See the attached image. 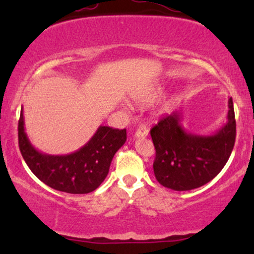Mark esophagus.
Instances as JSON below:
<instances>
[{
  "label": "esophagus",
  "instance_id": "34e87169",
  "mask_svg": "<svg viewBox=\"0 0 254 254\" xmlns=\"http://www.w3.org/2000/svg\"><path fill=\"white\" fill-rule=\"evenodd\" d=\"M148 132H149V131H148V127H145V125L141 124L138 127H137V130L135 132V137L136 138H139V137H147Z\"/></svg>",
  "mask_w": 254,
  "mask_h": 254
}]
</instances>
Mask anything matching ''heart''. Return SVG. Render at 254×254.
Segmentation results:
<instances>
[{"mask_svg":"<svg viewBox=\"0 0 254 254\" xmlns=\"http://www.w3.org/2000/svg\"><path fill=\"white\" fill-rule=\"evenodd\" d=\"M159 94H160L159 89H150V90H148V92L142 93L141 95H138V97L136 98V101L138 104H141V105L150 104V103H153L154 100H155Z\"/></svg>","mask_w":254,"mask_h":254,"instance_id":"1","label":"heart"}]
</instances>
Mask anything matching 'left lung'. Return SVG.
<instances>
[{
	"label": "left lung",
	"mask_w": 254,
	"mask_h": 254,
	"mask_svg": "<svg viewBox=\"0 0 254 254\" xmlns=\"http://www.w3.org/2000/svg\"><path fill=\"white\" fill-rule=\"evenodd\" d=\"M226 124L212 135H194L182 125V111L161 118L151 127L156 154L154 174L165 188L189 191L205 185L222 171L235 143L237 123L232 98Z\"/></svg>",
	"instance_id": "left-lung-1"
}]
</instances>
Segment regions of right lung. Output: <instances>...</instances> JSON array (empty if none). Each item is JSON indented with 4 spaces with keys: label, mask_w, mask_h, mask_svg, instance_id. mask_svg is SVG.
Masks as SVG:
<instances>
[{
    "label": "right lung",
    "mask_w": 254,
    "mask_h": 254,
    "mask_svg": "<svg viewBox=\"0 0 254 254\" xmlns=\"http://www.w3.org/2000/svg\"><path fill=\"white\" fill-rule=\"evenodd\" d=\"M24 113L19 119V148L25 162L38 179L66 193L83 194L100 186L109 173L111 161L127 141V130L99 127L83 147L66 155H49L31 144L25 131Z\"/></svg>",
    "instance_id": "add662e5"
}]
</instances>
